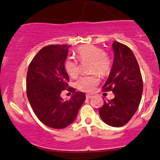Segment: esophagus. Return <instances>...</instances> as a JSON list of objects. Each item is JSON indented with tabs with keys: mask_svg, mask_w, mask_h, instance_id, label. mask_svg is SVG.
Wrapping results in <instances>:
<instances>
[{
	"mask_svg": "<svg viewBox=\"0 0 160 160\" xmlns=\"http://www.w3.org/2000/svg\"><path fill=\"white\" fill-rule=\"evenodd\" d=\"M92 95L93 94H86V98L88 99H89V98H92Z\"/></svg>",
	"mask_w": 160,
	"mask_h": 160,
	"instance_id": "esophagus-1",
	"label": "esophagus"
}]
</instances>
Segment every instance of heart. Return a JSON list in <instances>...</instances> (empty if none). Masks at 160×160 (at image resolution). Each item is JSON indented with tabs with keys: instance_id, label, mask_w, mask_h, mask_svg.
<instances>
[{
	"instance_id": "heart-1",
	"label": "heart",
	"mask_w": 160,
	"mask_h": 160,
	"mask_svg": "<svg viewBox=\"0 0 160 160\" xmlns=\"http://www.w3.org/2000/svg\"><path fill=\"white\" fill-rule=\"evenodd\" d=\"M76 55L80 61L91 60L90 71L98 72L99 75L105 76L109 72L111 69V59L105 54L101 48L92 44H87L79 47L76 51ZM64 68L68 75L74 77L78 74V62L72 58H67L64 62ZM98 83V77L96 74L82 77L77 80V87L84 91H92Z\"/></svg>"
}]
</instances>
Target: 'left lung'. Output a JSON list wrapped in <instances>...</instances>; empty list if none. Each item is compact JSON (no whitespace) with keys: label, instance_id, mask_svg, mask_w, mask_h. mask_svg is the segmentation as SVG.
<instances>
[{"label":"left lung","instance_id":"8db88e82","mask_svg":"<svg viewBox=\"0 0 160 160\" xmlns=\"http://www.w3.org/2000/svg\"><path fill=\"white\" fill-rule=\"evenodd\" d=\"M112 49V66L102 88L105 91H112L115 97L104 101L98 112L106 124L119 128L128 123L138 110L143 92V81L132 51L116 41L113 42Z\"/></svg>","mask_w":160,"mask_h":160}]
</instances>
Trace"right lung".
<instances>
[{"mask_svg":"<svg viewBox=\"0 0 160 160\" xmlns=\"http://www.w3.org/2000/svg\"><path fill=\"white\" fill-rule=\"evenodd\" d=\"M70 46L49 45L39 51L28 68L26 94L34 113L46 126L62 129L75 120L86 99L84 93L75 91L69 100L60 96L68 88L69 76L64 68Z\"/></svg>","mask_w":160,"mask_h":160,"instance_id":"add662e5","label":"right lung"}]
</instances>
